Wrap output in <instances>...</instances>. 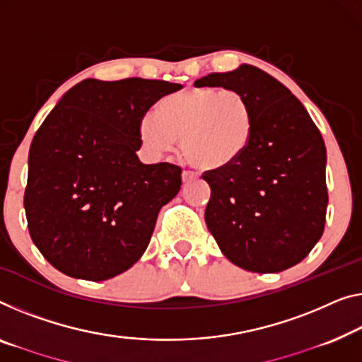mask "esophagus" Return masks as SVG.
<instances>
[{"label":"esophagus","instance_id":"esophagus-1","mask_svg":"<svg viewBox=\"0 0 362 362\" xmlns=\"http://www.w3.org/2000/svg\"><path fill=\"white\" fill-rule=\"evenodd\" d=\"M192 179H195V172L187 170V169L182 172V180L183 182H188V180H192Z\"/></svg>","mask_w":362,"mask_h":362}]
</instances>
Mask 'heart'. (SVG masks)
Wrapping results in <instances>:
<instances>
[{"label": "heart", "instance_id": "b5f03b06", "mask_svg": "<svg viewBox=\"0 0 362 362\" xmlns=\"http://www.w3.org/2000/svg\"><path fill=\"white\" fill-rule=\"evenodd\" d=\"M255 115L242 94L230 89H185L164 97L156 113L143 115L138 136L153 156L180 149L199 169H219L249 146Z\"/></svg>", "mask_w": 362, "mask_h": 362}]
</instances>
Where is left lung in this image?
<instances>
[{
  "instance_id": "obj_1",
  "label": "left lung",
  "mask_w": 362,
  "mask_h": 362,
  "mask_svg": "<svg viewBox=\"0 0 362 362\" xmlns=\"http://www.w3.org/2000/svg\"><path fill=\"white\" fill-rule=\"evenodd\" d=\"M195 86L235 90L255 115L244 153L202 175L211 188L204 211L209 233L249 272L298 265L325 229L327 149L319 128L286 86L250 64L211 73Z\"/></svg>"
}]
</instances>
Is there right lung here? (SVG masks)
Wrapping results in <instances>:
<instances>
[{"mask_svg": "<svg viewBox=\"0 0 362 362\" xmlns=\"http://www.w3.org/2000/svg\"><path fill=\"white\" fill-rule=\"evenodd\" d=\"M182 86L84 79L63 95L32 139L24 208L30 239L71 278L104 281L138 262L182 169L143 164L138 125Z\"/></svg>", "mask_w": 362, "mask_h": 362, "instance_id": "obj_1", "label": "right lung"}]
</instances>
